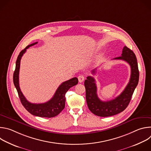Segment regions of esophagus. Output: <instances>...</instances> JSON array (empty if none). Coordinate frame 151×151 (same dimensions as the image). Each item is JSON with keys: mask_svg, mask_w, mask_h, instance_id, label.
I'll return each instance as SVG.
<instances>
[{"mask_svg": "<svg viewBox=\"0 0 151 151\" xmlns=\"http://www.w3.org/2000/svg\"><path fill=\"white\" fill-rule=\"evenodd\" d=\"M78 81H79V82H82L84 81V79H85V77H84V76H83L82 75H79L78 77Z\"/></svg>", "mask_w": 151, "mask_h": 151, "instance_id": "1", "label": "esophagus"}]
</instances>
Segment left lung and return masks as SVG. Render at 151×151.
Segmentation results:
<instances>
[{"label":"left lung","mask_w":151,"mask_h":151,"mask_svg":"<svg viewBox=\"0 0 151 151\" xmlns=\"http://www.w3.org/2000/svg\"><path fill=\"white\" fill-rule=\"evenodd\" d=\"M114 59L122 60L130 64L131 68L130 81L120 95L115 99L103 101L100 100L97 94V86L94 78L88 76L84 82L86 91V100L88 109L93 114L101 117L113 116L124 111L130 103L139 82V72L137 58L132 50L127 47H124L121 56ZM95 72V70L92 71L93 74Z\"/></svg>","instance_id":"left-lung-1"}]
</instances>
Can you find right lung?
<instances>
[{
	"label": "right lung",
	"instance_id": "obj_1",
	"mask_svg": "<svg viewBox=\"0 0 151 151\" xmlns=\"http://www.w3.org/2000/svg\"><path fill=\"white\" fill-rule=\"evenodd\" d=\"M37 44V42L26 47L19 54L17 61L15 70L13 75V81L15 87L17 90L20 101L25 109L31 114L35 116L43 118H52L58 115L65 107L66 92L73 86L78 83L77 78H73L68 81L63 82L56 90L52 98L48 101L44 103H32L27 101L22 92L21 91L19 86V71L20 61L21 57L26 52V50L30 47Z\"/></svg>",
	"mask_w": 151,
	"mask_h": 151
}]
</instances>
